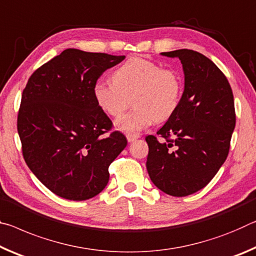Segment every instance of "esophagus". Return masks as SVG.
I'll list each match as a JSON object with an SVG mask.
<instances>
[{"label": "esophagus", "mask_w": 256, "mask_h": 256, "mask_svg": "<svg viewBox=\"0 0 256 256\" xmlns=\"http://www.w3.org/2000/svg\"><path fill=\"white\" fill-rule=\"evenodd\" d=\"M140 138V134H127V140L128 142H135L136 140Z\"/></svg>", "instance_id": "1"}]
</instances>
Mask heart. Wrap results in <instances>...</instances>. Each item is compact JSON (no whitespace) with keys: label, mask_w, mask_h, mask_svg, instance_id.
Masks as SVG:
<instances>
[{"label":"heart","mask_w":256,"mask_h":256,"mask_svg":"<svg viewBox=\"0 0 256 256\" xmlns=\"http://www.w3.org/2000/svg\"><path fill=\"white\" fill-rule=\"evenodd\" d=\"M112 80H98L93 94L100 110L111 116L124 112L132 98L135 106L116 120V129L124 132L135 134L169 119L182 100V82L177 71L144 58L126 61L113 72Z\"/></svg>","instance_id":"1"}]
</instances>
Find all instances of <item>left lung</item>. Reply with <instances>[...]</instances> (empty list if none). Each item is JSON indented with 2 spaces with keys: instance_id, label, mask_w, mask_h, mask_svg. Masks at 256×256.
I'll list each match as a JSON object with an SVG mask.
<instances>
[{
  "instance_id": "8db88e82",
  "label": "left lung",
  "mask_w": 256,
  "mask_h": 256,
  "mask_svg": "<svg viewBox=\"0 0 256 256\" xmlns=\"http://www.w3.org/2000/svg\"><path fill=\"white\" fill-rule=\"evenodd\" d=\"M162 56L178 58L185 74L179 106L156 134L146 136L150 178L168 195L182 198L202 190L228 156L236 124L228 79L210 58L192 50Z\"/></svg>"
}]
</instances>
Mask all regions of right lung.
Wrapping results in <instances>:
<instances>
[{
  "instance_id": "1",
  "label": "right lung",
  "mask_w": 256,
  "mask_h": 256,
  "mask_svg": "<svg viewBox=\"0 0 256 256\" xmlns=\"http://www.w3.org/2000/svg\"><path fill=\"white\" fill-rule=\"evenodd\" d=\"M124 56L66 48L40 66L22 92L18 134L32 172L54 194L85 200L108 182V166L127 146L93 90Z\"/></svg>"
}]
</instances>
